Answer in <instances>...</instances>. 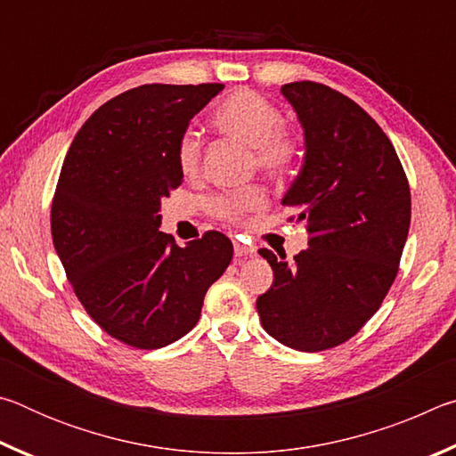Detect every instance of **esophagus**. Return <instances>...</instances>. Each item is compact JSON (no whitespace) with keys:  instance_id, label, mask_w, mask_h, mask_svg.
I'll return each mask as SVG.
<instances>
[{"instance_id":"34e87169","label":"esophagus","mask_w":456,"mask_h":456,"mask_svg":"<svg viewBox=\"0 0 456 456\" xmlns=\"http://www.w3.org/2000/svg\"><path fill=\"white\" fill-rule=\"evenodd\" d=\"M253 253H256V247L235 241V257H251Z\"/></svg>"}]
</instances>
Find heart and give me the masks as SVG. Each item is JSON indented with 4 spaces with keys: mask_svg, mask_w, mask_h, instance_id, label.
Masks as SVG:
<instances>
[{
    "mask_svg": "<svg viewBox=\"0 0 456 456\" xmlns=\"http://www.w3.org/2000/svg\"><path fill=\"white\" fill-rule=\"evenodd\" d=\"M213 126L223 136L253 149V160L261 173L281 179L289 173L299 154V141L293 130L281 125V112L257 92L239 88L221 100L213 110ZM176 167L181 175L195 176L200 168V141L187 130L176 142ZM267 203L261 189H247L235 195L219 197L213 203L217 217L237 223L247 213L264 209Z\"/></svg>",
    "mask_w": 456,
    "mask_h": 456,
    "instance_id": "1",
    "label": "heart"
}]
</instances>
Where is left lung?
<instances>
[{"mask_svg": "<svg viewBox=\"0 0 456 456\" xmlns=\"http://www.w3.org/2000/svg\"><path fill=\"white\" fill-rule=\"evenodd\" d=\"M281 94L304 128V167L281 203L307 223V249L293 261L259 256L273 285L257 297L261 326L299 352L344 344L384 302L411 227V187L390 138L348 96L318 82Z\"/></svg>", "mask_w": 456, "mask_h": 456, "instance_id": "obj_1", "label": "left lung"}]
</instances>
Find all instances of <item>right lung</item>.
<instances>
[{
  "label": "right lung",
  "instance_id": "1",
  "mask_svg": "<svg viewBox=\"0 0 456 456\" xmlns=\"http://www.w3.org/2000/svg\"><path fill=\"white\" fill-rule=\"evenodd\" d=\"M223 84H146L108 100L74 136L52 200V239L76 297L133 348L173 344L199 322L233 257L219 231L184 247L159 231L183 183L176 142Z\"/></svg>",
  "mask_w": 456,
  "mask_h": 456
}]
</instances>
